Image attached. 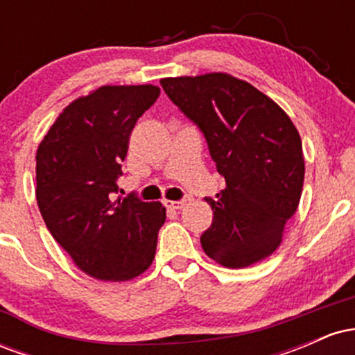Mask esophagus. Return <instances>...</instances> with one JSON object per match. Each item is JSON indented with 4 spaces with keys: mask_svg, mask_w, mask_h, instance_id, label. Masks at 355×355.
<instances>
[{
    "mask_svg": "<svg viewBox=\"0 0 355 355\" xmlns=\"http://www.w3.org/2000/svg\"><path fill=\"white\" fill-rule=\"evenodd\" d=\"M164 203H165L166 209H172V210H182L183 207L187 205V200H177V202H173V200H165Z\"/></svg>",
    "mask_w": 355,
    "mask_h": 355,
    "instance_id": "obj_1",
    "label": "esophagus"
}]
</instances>
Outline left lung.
Wrapping results in <instances>:
<instances>
[{"label": "left lung", "mask_w": 355, "mask_h": 355, "mask_svg": "<svg viewBox=\"0 0 355 355\" xmlns=\"http://www.w3.org/2000/svg\"><path fill=\"white\" fill-rule=\"evenodd\" d=\"M168 98L198 125L225 189L202 234L211 260L243 268L267 259L284 237L304 187L302 140L274 100L229 73L162 78Z\"/></svg>", "instance_id": "8db88e82"}]
</instances>
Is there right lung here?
<instances>
[{
    "instance_id": "obj_1",
    "label": "right lung",
    "mask_w": 355,
    "mask_h": 355,
    "mask_svg": "<svg viewBox=\"0 0 355 355\" xmlns=\"http://www.w3.org/2000/svg\"><path fill=\"white\" fill-rule=\"evenodd\" d=\"M155 85H105L73 100L36 150V202L53 239L93 279L125 282L152 266L166 214L118 197L116 180Z\"/></svg>"
}]
</instances>
